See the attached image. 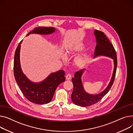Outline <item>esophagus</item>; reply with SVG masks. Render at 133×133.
I'll return each instance as SVG.
<instances>
[{
    "mask_svg": "<svg viewBox=\"0 0 133 133\" xmlns=\"http://www.w3.org/2000/svg\"><path fill=\"white\" fill-rule=\"evenodd\" d=\"M65 78H66V80H70V79H71V75H70V74H67V75H66Z\"/></svg>",
    "mask_w": 133,
    "mask_h": 133,
    "instance_id": "esophagus-1",
    "label": "esophagus"
}]
</instances>
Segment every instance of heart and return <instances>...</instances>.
<instances>
[{"instance_id":"heart-1","label":"heart","mask_w":133,"mask_h":133,"mask_svg":"<svg viewBox=\"0 0 133 133\" xmlns=\"http://www.w3.org/2000/svg\"><path fill=\"white\" fill-rule=\"evenodd\" d=\"M84 48L85 46L84 44L79 43L73 46V47H72L71 50L67 51V53L69 54H73L77 52H79L82 51L84 49ZM89 61V55L87 53H85L81 55L76 57L74 61V64L76 68L78 69H83L87 65Z\"/></svg>"}]
</instances>
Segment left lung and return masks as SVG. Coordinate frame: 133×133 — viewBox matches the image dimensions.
Listing matches in <instances>:
<instances>
[{"instance_id":"8db88e82","label":"left lung","mask_w":133,"mask_h":133,"mask_svg":"<svg viewBox=\"0 0 133 133\" xmlns=\"http://www.w3.org/2000/svg\"><path fill=\"white\" fill-rule=\"evenodd\" d=\"M94 34L96 37L97 42L94 58L99 56H105L112 58L114 62V70L111 79L107 88L97 95L89 94L84 89L81 78L85 69L81 70L75 73L74 77L72 78L74 90L71 94V100L76 105L81 107H87L95 104L102 99L111 88L116 74L117 58L113 45L103 32L95 30Z\"/></svg>"}]
</instances>
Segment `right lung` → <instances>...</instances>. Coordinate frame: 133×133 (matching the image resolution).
<instances>
[{
	"label": "right lung",
	"instance_id": "right-lung-1",
	"mask_svg": "<svg viewBox=\"0 0 133 133\" xmlns=\"http://www.w3.org/2000/svg\"><path fill=\"white\" fill-rule=\"evenodd\" d=\"M55 32V28L45 27H38L34 28L27 35L37 34L41 35L51 34ZM20 41L15 50L14 59V75L15 81L23 95L30 102L36 104L49 103L52 100L54 93L58 86L65 80V72L60 70L50 74L47 78L39 83L30 81L23 73L20 65Z\"/></svg>",
	"mask_w": 133,
	"mask_h": 133
}]
</instances>
